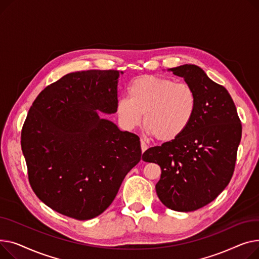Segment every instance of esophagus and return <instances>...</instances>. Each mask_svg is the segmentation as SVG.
<instances>
[{"instance_id":"obj_1","label":"esophagus","mask_w":259,"mask_h":259,"mask_svg":"<svg viewBox=\"0 0 259 259\" xmlns=\"http://www.w3.org/2000/svg\"><path fill=\"white\" fill-rule=\"evenodd\" d=\"M140 142H141V150H142V153H144V151L147 149V144L145 143V141L143 139H141Z\"/></svg>"}]
</instances>
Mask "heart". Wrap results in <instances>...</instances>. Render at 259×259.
<instances>
[{"label": "heart", "mask_w": 259, "mask_h": 259, "mask_svg": "<svg viewBox=\"0 0 259 259\" xmlns=\"http://www.w3.org/2000/svg\"><path fill=\"white\" fill-rule=\"evenodd\" d=\"M128 97L117 101L116 113L124 128L141 123L158 142H171L190 125L196 111L194 90L185 82L143 75L128 88Z\"/></svg>", "instance_id": "1"}]
</instances>
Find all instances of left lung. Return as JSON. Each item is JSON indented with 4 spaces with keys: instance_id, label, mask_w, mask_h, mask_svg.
Here are the masks:
<instances>
[{
    "instance_id": "left-lung-1",
    "label": "left lung",
    "mask_w": 259,
    "mask_h": 259,
    "mask_svg": "<svg viewBox=\"0 0 259 259\" xmlns=\"http://www.w3.org/2000/svg\"><path fill=\"white\" fill-rule=\"evenodd\" d=\"M168 71L183 77L194 90L195 115L178 139L148 148L143 160L161 167L156 185L160 201L171 210L188 212L215 200L229 184L241 124L230 94L203 69L183 65Z\"/></svg>"
}]
</instances>
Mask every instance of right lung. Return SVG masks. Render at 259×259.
<instances>
[{"label": "right lung", "mask_w": 259, "mask_h": 259, "mask_svg": "<svg viewBox=\"0 0 259 259\" xmlns=\"http://www.w3.org/2000/svg\"><path fill=\"white\" fill-rule=\"evenodd\" d=\"M116 70L73 72L45 88L30 108L21 145L38 199L79 221L98 217L141 160L139 137L99 113L115 114Z\"/></svg>", "instance_id": "add662e5"}]
</instances>
